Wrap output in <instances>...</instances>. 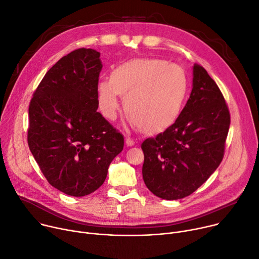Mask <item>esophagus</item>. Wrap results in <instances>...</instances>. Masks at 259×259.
I'll return each instance as SVG.
<instances>
[{"label":"esophagus","mask_w":259,"mask_h":259,"mask_svg":"<svg viewBox=\"0 0 259 259\" xmlns=\"http://www.w3.org/2000/svg\"><path fill=\"white\" fill-rule=\"evenodd\" d=\"M125 143H126V146L127 147H132V146H134V140L132 139V138H130V137H126V139H125Z\"/></svg>","instance_id":"obj_1"}]
</instances>
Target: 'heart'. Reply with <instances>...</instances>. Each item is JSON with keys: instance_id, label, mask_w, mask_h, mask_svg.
<instances>
[{"instance_id": "1", "label": "heart", "mask_w": 259, "mask_h": 259, "mask_svg": "<svg viewBox=\"0 0 259 259\" xmlns=\"http://www.w3.org/2000/svg\"><path fill=\"white\" fill-rule=\"evenodd\" d=\"M188 94L184 69L161 59H132L116 66L109 80L98 83L101 112L113 119L119 109L117 95L124 96V108L132 123L153 134L171 127L182 112Z\"/></svg>"}]
</instances>
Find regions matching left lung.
<instances>
[{
	"instance_id": "1",
	"label": "left lung",
	"mask_w": 259,
	"mask_h": 259,
	"mask_svg": "<svg viewBox=\"0 0 259 259\" xmlns=\"http://www.w3.org/2000/svg\"><path fill=\"white\" fill-rule=\"evenodd\" d=\"M230 124L228 106L206 70L193 66V88L177 122L142 144L143 178L156 196L192 194L219 166Z\"/></svg>"
}]
</instances>
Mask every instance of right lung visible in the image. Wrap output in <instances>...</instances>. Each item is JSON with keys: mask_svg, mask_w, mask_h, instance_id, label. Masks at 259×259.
<instances>
[{"mask_svg": "<svg viewBox=\"0 0 259 259\" xmlns=\"http://www.w3.org/2000/svg\"><path fill=\"white\" fill-rule=\"evenodd\" d=\"M100 53L78 49L60 59L42 78L29 105L28 145L56 189L84 196L104 183L123 135L98 109Z\"/></svg>", "mask_w": 259, "mask_h": 259, "instance_id": "obj_1", "label": "right lung"}]
</instances>
